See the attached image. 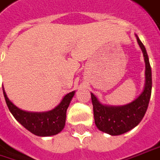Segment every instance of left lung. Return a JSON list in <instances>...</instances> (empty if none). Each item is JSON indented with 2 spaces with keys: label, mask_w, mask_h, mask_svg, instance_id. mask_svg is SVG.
I'll return each instance as SVG.
<instances>
[{
  "label": "left lung",
  "mask_w": 160,
  "mask_h": 160,
  "mask_svg": "<svg viewBox=\"0 0 160 160\" xmlns=\"http://www.w3.org/2000/svg\"><path fill=\"white\" fill-rule=\"evenodd\" d=\"M135 37L145 63V81L142 93L134 101L118 106L103 104L93 93H91L96 126L100 131L111 135L125 134L139 124L147 111L152 95V69L149 58L145 47L136 34Z\"/></svg>",
  "instance_id": "8db88e82"
}]
</instances>
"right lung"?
I'll use <instances>...</instances> for the list:
<instances>
[{
  "label": "right lung",
  "mask_w": 160,
  "mask_h": 160,
  "mask_svg": "<svg viewBox=\"0 0 160 160\" xmlns=\"http://www.w3.org/2000/svg\"><path fill=\"white\" fill-rule=\"evenodd\" d=\"M74 94L75 91H72L65 95L59 104L50 111L33 112L22 110L15 105L8 99L3 88L5 101L14 118L32 134L42 137L58 135L63 129L66 119V111Z\"/></svg>",
  "instance_id": "add662e5"
}]
</instances>
